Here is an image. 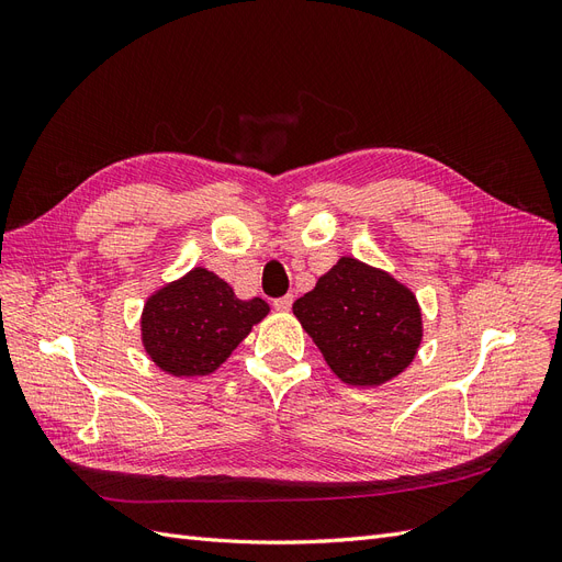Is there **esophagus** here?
<instances>
[{"mask_svg":"<svg viewBox=\"0 0 562 562\" xmlns=\"http://www.w3.org/2000/svg\"><path fill=\"white\" fill-rule=\"evenodd\" d=\"M293 307V295H283L279 300H274V310L277 312H288Z\"/></svg>","mask_w":562,"mask_h":562,"instance_id":"1","label":"esophagus"}]
</instances>
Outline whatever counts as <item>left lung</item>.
<instances>
[{"label":"left lung","mask_w":562,"mask_h":562,"mask_svg":"<svg viewBox=\"0 0 562 562\" xmlns=\"http://www.w3.org/2000/svg\"><path fill=\"white\" fill-rule=\"evenodd\" d=\"M293 314L335 375L351 386H380L413 363L422 312L411 288L382 269L339 258Z\"/></svg>","instance_id":"8db88e82"}]
</instances>
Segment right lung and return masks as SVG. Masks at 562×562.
Returning <instances> with one entry per match:
<instances>
[{"mask_svg":"<svg viewBox=\"0 0 562 562\" xmlns=\"http://www.w3.org/2000/svg\"><path fill=\"white\" fill-rule=\"evenodd\" d=\"M267 314L265 300H239L227 281L194 267L147 297L140 318L143 347L168 375H209Z\"/></svg>","mask_w":562,"mask_h":562,"instance_id":"obj_1","label":"right lung"}]
</instances>
